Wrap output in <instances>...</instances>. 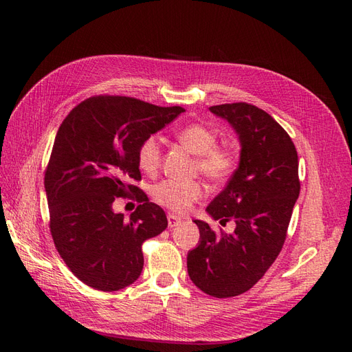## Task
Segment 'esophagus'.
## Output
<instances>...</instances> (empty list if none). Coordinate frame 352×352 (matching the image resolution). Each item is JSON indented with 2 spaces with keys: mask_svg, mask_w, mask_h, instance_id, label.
Masks as SVG:
<instances>
[{
  "mask_svg": "<svg viewBox=\"0 0 352 352\" xmlns=\"http://www.w3.org/2000/svg\"><path fill=\"white\" fill-rule=\"evenodd\" d=\"M167 221H168V228H175V226L179 225L180 221H182V219H180L176 214H173V212H168V214H167Z\"/></svg>",
  "mask_w": 352,
  "mask_h": 352,
  "instance_id": "1",
  "label": "esophagus"
}]
</instances>
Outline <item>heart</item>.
<instances>
[{
	"instance_id": "b5f03b06",
	"label": "heart",
	"mask_w": 352,
	"mask_h": 352,
	"mask_svg": "<svg viewBox=\"0 0 352 352\" xmlns=\"http://www.w3.org/2000/svg\"><path fill=\"white\" fill-rule=\"evenodd\" d=\"M177 141L190 153L197 154V170L212 182L228 179L238 164L236 151L230 145L216 144L217 135L211 127L201 123H190L176 131ZM138 164L145 173H155L162 164V144L158 136L145 138L138 150ZM204 195V186L198 180L180 182L166 179L153 188L154 199L176 212L188 211Z\"/></svg>"
}]
</instances>
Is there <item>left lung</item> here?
<instances>
[{
  "mask_svg": "<svg viewBox=\"0 0 352 352\" xmlns=\"http://www.w3.org/2000/svg\"><path fill=\"white\" fill-rule=\"evenodd\" d=\"M239 136L241 158L207 212L236 223L232 235L194 220L198 247L188 252V274L202 292L236 296L257 283L278 258L300 195L298 154L291 136L264 110L247 102L212 105Z\"/></svg>",
  "mask_w": 352,
  "mask_h": 352,
  "instance_id": "left-lung-1",
  "label": "left lung"
}]
</instances>
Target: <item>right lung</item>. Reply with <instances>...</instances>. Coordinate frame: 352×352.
Returning a JSON list of instances; mask_svg holds the SVG:
<instances>
[{"instance_id": "1", "label": "right lung", "mask_w": 352, "mask_h": 352, "mask_svg": "<svg viewBox=\"0 0 352 352\" xmlns=\"http://www.w3.org/2000/svg\"><path fill=\"white\" fill-rule=\"evenodd\" d=\"M184 111L100 95L76 105L58 127L45 170L50 230L70 272L94 289L133 283L144 267L142 243L167 228L163 208L132 182L141 180L142 141ZM124 196L140 202L129 221L112 211Z\"/></svg>"}]
</instances>
